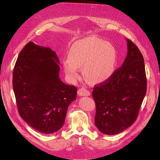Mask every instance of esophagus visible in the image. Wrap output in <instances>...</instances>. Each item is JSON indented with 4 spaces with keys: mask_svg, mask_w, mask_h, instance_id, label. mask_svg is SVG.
<instances>
[{
    "mask_svg": "<svg viewBox=\"0 0 160 160\" xmlns=\"http://www.w3.org/2000/svg\"><path fill=\"white\" fill-rule=\"evenodd\" d=\"M77 93L79 96H89L91 95L90 91L85 88L79 89L77 91Z\"/></svg>",
    "mask_w": 160,
    "mask_h": 160,
    "instance_id": "esophagus-1",
    "label": "esophagus"
}]
</instances>
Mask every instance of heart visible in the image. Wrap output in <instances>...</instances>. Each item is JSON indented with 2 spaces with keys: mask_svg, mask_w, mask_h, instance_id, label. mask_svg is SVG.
<instances>
[{
  "mask_svg": "<svg viewBox=\"0 0 160 160\" xmlns=\"http://www.w3.org/2000/svg\"><path fill=\"white\" fill-rule=\"evenodd\" d=\"M117 53L115 47L96 37L82 38L71 47L68 59L63 61V69L68 79L75 81L79 69L83 68L85 79L93 83L109 79L115 71Z\"/></svg>",
  "mask_w": 160,
  "mask_h": 160,
  "instance_id": "1",
  "label": "heart"
}]
</instances>
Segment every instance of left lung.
<instances>
[{
    "label": "left lung",
    "instance_id": "obj_1",
    "mask_svg": "<svg viewBox=\"0 0 160 160\" xmlns=\"http://www.w3.org/2000/svg\"><path fill=\"white\" fill-rule=\"evenodd\" d=\"M128 53L122 66L109 79L94 87L95 123L106 135L121 133L136 120L147 90L143 55L126 38Z\"/></svg>",
    "mask_w": 160,
    "mask_h": 160
}]
</instances>
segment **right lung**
Wrapping results in <instances>:
<instances>
[{
  "mask_svg": "<svg viewBox=\"0 0 160 160\" xmlns=\"http://www.w3.org/2000/svg\"><path fill=\"white\" fill-rule=\"evenodd\" d=\"M59 60L49 47L29 42L14 65L12 86L22 119L37 132L51 134L65 123L77 88L59 78Z\"/></svg>",
  "mask_w": 160,
  "mask_h": 160,
  "instance_id": "right-lung-1",
  "label": "right lung"
}]
</instances>
